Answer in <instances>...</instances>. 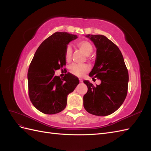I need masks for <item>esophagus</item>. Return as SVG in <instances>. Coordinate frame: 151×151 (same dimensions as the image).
Instances as JSON below:
<instances>
[{
    "instance_id": "esophagus-1",
    "label": "esophagus",
    "mask_w": 151,
    "mask_h": 151,
    "mask_svg": "<svg viewBox=\"0 0 151 151\" xmlns=\"http://www.w3.org/2000/svg\"><path fill=\"white\" fill-rule=\"evenodd\" d=\"M79 81H80V83H83V79L79 78Z\"/></svg>"
}]
</instances>
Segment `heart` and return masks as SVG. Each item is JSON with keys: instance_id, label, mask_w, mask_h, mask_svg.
<instances>
[{"instance_id": "b5f03b06", "label": "heart", "mask_w": 151, "mask_h": 151, "mask_svg": "<svg viewBox=\"0 0 151 151\" xmlns=\"http://www.w3.org/2000/svg\"><path fill=\"white\" fill-rule=\"evenodd\" d=\"M77 47H78L86 55H90L93 52V47L92 44L86 40H81L76 43ZM72 55V48L70 46H68L65 50V58L67 62H70L71 60ZM70 72L72 74L76 76H82L85 73L89 70V67L86 64H76L74 63L70 67Z\"/></svg>"}]
</instances>
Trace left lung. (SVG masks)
Instances as JSON below:
<instances>
[{"label": "left lung", "mask_w": 151, "mask_h": 151, "mask_svg": "<svg viewBox=\"0 0 151 151\" xmlns=\"http://www.w3.org/2000/svg\"><path fill=\"white\" fill-rule=\"evenodd\" d=\"M86 37L96 47V58L89 76L100 79L101 83L93 86L88 80L84 83L88 92L84 96V107L96 116H106L116 111L126 98L129 72L120 50L106 36L88 35Z\"/></svg>", "instance_id": "8db88e82"}]
</instances>
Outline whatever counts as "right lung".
Segmentation results:
<instances>
[{
  "mask_svg": "<svg viewBox=\"0 0 151 151\" xmlns=\"http://www.w3.org/2000/svg\"><path fill=\"white\" fill-rule=\"evenodd\" d=\"M77 38L66 32H56L40 45L31 62L28 72L29 97L33 106L45 114L53 115L63 110L67 95L79 83V79L69 72L62 79L54 75L55 71L66 65L65 48Z\"/></svg>",
  "mask_w": 151,
  "mask_h": 151,
  "instance_id": "right-lung-1",
  "label": "right lung"
}]
</instances>
